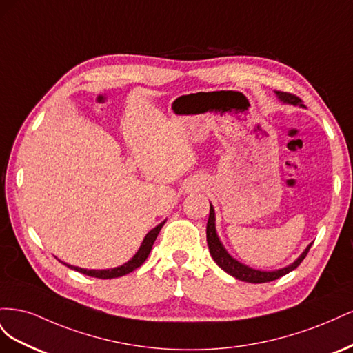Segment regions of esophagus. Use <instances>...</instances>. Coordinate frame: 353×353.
<instances>
[{
  "instance_id": "34e87169",
  "label": "esophagus",
  "mask_w": 353,
  "mask_h": 353,
  "mask_svg": "<svg viewBox=\"0 0 353 353\" xmlns=\"http://www.w3.org/2000/svg\"><path fill=\"white\" fill-rule=\"evenodd\" d=\"M201 188H203V179L199 178V176L188 179L187 184H185L187 193H197V191H200Z\"/></svg>"
}]
</instances>
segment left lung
I'll list each match as a JSON object with an SVG mask.
<instances>
[{
    "label": "left lung",
    "mask_w": 353,
    "mask_h": 353,
    "mask_svg": "<svg viewBox=\"0 0 353 353\" xmlns=\"http://www.w3.org/2000/svg\"><path fill=\"white\" fill-rule=\"evenodd\" d=\"M276 95L288 104H293L297 105L301 104L302 105V100L297 97L294 94L290 92H281L279 91ZM206 239H208V245H209V252L212 254L213 261H215L221 268L228 272L230 275L236 276L237 280L245 281V283H254V284H259V283H268V281H274L276 279H280V276L288 274L290 271H293L294 268H297L299 265L302 263V261L306 258V254L311 249L312 244H309L306 250L301 254V258H299L296 262H293L292 265L285 266L283 270L279 271H256L249 268V266H245L240 262H237L236 259H232L231 256L227 253V250L223 249V245L221 244L218 236H216V230H215V212H213V208L210 205V213H209V219H208V225H206Z\"/></svg>",
    "instance_id": "8db88e82"
}]
</instances>
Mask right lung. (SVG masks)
Here are the masks:
<instances>
[{
	"instance_id": "right-lung-1",
	"label": "right lung",
	"mask_w": 353,
	"mask_h": 353,
	"mask_svg": "<svg viewBox=\"0 0 353 353\" xmlns=\"http://www.w3.org/2000/svg\"><path fill=\"white\" fill-rule=\"evenodd\" d=\"M163 223H165V221H163L162 223H159V225H157L156 228H153L150 232L147 234L144 241H143V244H141L140 250H138V252L135 253V256H134V258H132L131 261H128V262H126L125 265H122V266H117V268L104 270V271H95V270H91V271H90V270H82V268H78V266H72V265H68V263H65V265H68L69 268H72V270H74V271H78V272H81V274L90 275V276H95V279H101V280L117 279V276H122V275L130 274V272H132L134 270H137L138 266H141V265L144 263V261L147 259V256H148V253H150V250H152V248H153V244H154V241H156V239H157V236H159L160 230H162V227H163Z\"/></svg>"
}]
</instances>
